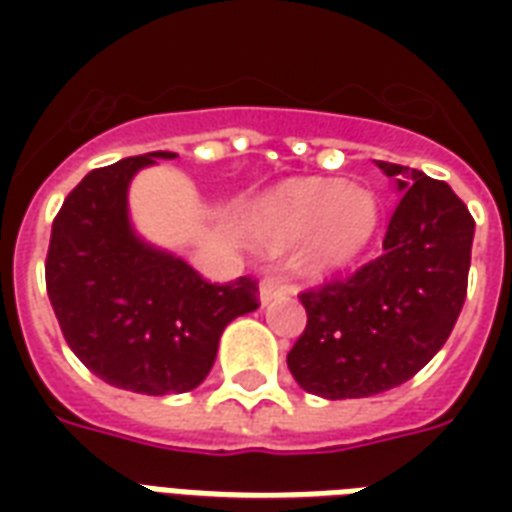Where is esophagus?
I'll return each instance as SVG.
<instances>
[{
	"label": "esophagus",
	"mask_w": 512,
	"mask_h": 512,
	"mask_svg": "<svg viewBox=\"0 0 512 512\" xmlns=\"http://www.w3.org/2000/svg\"><path fill=\"white\" fill-rule=\"evenodd\" d=\"M288 293V288L279 282V279L274 277H268L260 282V304H268V301H274V299H282Z\"/></svg>",
	"instance_id": "34e87169"
}]
</instances>
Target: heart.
Listing matches in <instances>:
<instances>
[{
  "mask_svg": "<svg viewBox=\"0 0 512 512\" xmlns=\"http://www.w3.org/2000/svg\"><path fill=\"white\" fill-rule=\"evenodd\" d=\"M252 224L271 249H288L312 234L296 257V271L329 279L356 266L376 241L381 202L373 191L348 189L343 180H299L257 202Z\"/></svg>",
  "mask_w": 512,
  "mask_h": 512,
  "instance_id": "b5f03b06",
  "label": "heart"
}]
</instances>
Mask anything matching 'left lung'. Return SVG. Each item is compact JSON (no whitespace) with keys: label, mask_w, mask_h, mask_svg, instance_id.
I'll list each match as a JSON object with an SVG mask.
<instances>
[{"label":"left lung","mask_w":512,"mask_h":512,"mask_svg":"<svg viewBox=\"0 0 512 512\" xmlns=\"http://www.w3.org/2000/svg\"><path fill=\"white\" fill-rule=\"evenodd\" d=\"M397 202L384 255L301 293L307 326L290 348L296 384L326 400L381 395L447 343L466 299L474 219L444 180L376 161Z\"/></svg>","instance_id":"left-lung-1"}]
</instances>
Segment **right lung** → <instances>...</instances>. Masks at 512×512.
<instances>
[{"label": "right lung", "instance_id": "1", "mask_svg": "<svg viewBox=\"0 0 512 512\" xmlns=\"http://www.w3.org/2000/svg\"><path fill=\"white\" fill-rule=\"evenodd\" d=\"M169 150L93 169L51 227L46 290L71 351L106 384L180 395L211 373L224 326L257 310V282L211 285L136 235L128 186Z\"/></svg>", "mask_w": 512, "mask_h": 512}]
</instances>
